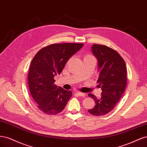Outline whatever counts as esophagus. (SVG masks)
Returning <instances> with one entry per match:
<instances>
[{
    "label": "esophagus",
    "mask_w": 147,
    "mask_h": 147,
    "mask_svg": "<svg viewBox=\"0 0 147 147\" xmlns=\"http://www.w3.org/2000/svg\"><path fill=\"white\" fill-rule=\"evenodd\" d=\"M76 93L78 94L79 96H82V97H85L86 96V93H82V92H76Z\"/></svg>",
    "instance_id": "obj_1"
}]
</instances>
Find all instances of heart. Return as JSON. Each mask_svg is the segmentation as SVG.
<instances>
[{
    "label": "heart",
    "mask_w": 147,
    "mask_h": 147,
    "mask_svg": "<svg viewBox=\"0 0 147 147\" xmlns=\"http://www.w3.org/2000/svg\"><path fill=\"white\" fill-rule=\"evenodd\" d=\"M92 57H92V55H87L86 57H85L84 59H86V58H92Z\"/></svg>",
    "instance_id": "1"
}]
</instances>
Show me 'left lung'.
I'll return each instance as SVG.
<instances>
[{"label": "left lung", "instance_id": "obj_1", "mask_svg": "<svg viewBox=\"0 0 147 147\" xmlns=\"http://www.w3.org/2000/svg\"><path fill=\"white\" fill-rule=\"evenodd\" d=\"M92 51L98 60L97 82L102 93L99 98L88 93L96 105L88 111L93 115L102 116L114 109L125 92L127 83L126 64L121 55L108 46L93 45Z\"/></svg>", "mask_w": 147, "mask_h": 147}]
</instances>
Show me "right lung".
Wrapping results in <instances>:
<instances>
[{
	"label": "right lung",
	"mask_w": 147,
	"mask_h": 147,
	"mask_svg": "<svg viewBox=\"0 0 147 147\" xmlns=\"http://www.w3.org/2000/svg\"><path fill=\"white\" fill-rule=\"evenodd\" d=\"M82 43L52 44L40 49L33 59L28 75L31 95L38 108L45 114L55 115L62 111L72 92L54 84L68 59L81 49Z\"/></svg>",
	"instance_id": "right-lung-1"
}]
</instances>
